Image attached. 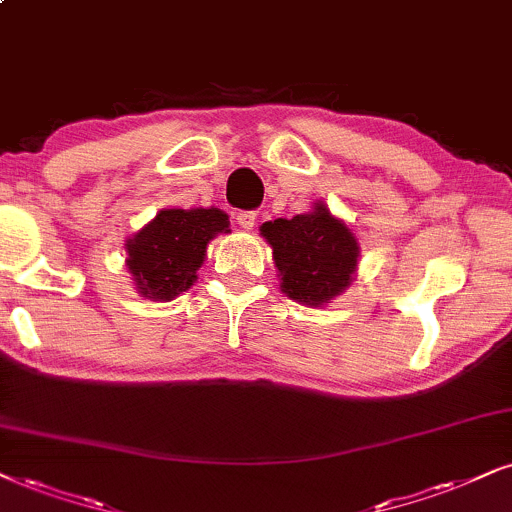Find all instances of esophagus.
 Returning <instances> with one entry per match:
<instances>
[{
    "mask_svg": "<svg viewBox=\"0 0 512 512\" xmlns=\"http://www.w3.org/2000/svg\"><path fill=\"white\" fill-rule=\"evenodd\" d=\"M236 222H238V226H241V229H252V226H255V222H257V212L255 210H241L236 215Z\"/></svg>",
    "mask_w": 512,
    "mask_h": 512,
    "instance_id": "esophagus-1",
    "label": "esophagus"
}]
</instances>
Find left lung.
Segmentation results:
<instances>
[{"mask_svg":"<svg viewBox=\"0 0 512 512\" xmlns=\"http://www.w3.org/2000/svg\"><path fill=\"white\" fill-rule=\"evenodd\" d=\"M260 231L274 248L283 293L300 304L316 307L352 283L359 257L357 238L323 205H316L309 215L264 222Z\"/></svg>","mask_w":512,"mask_h":512,"instance_id":"left-lung-1","label":"left lung"}]
</instances>
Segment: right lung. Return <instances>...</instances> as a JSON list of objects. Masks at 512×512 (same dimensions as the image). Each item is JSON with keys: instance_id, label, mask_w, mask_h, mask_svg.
<instances>
[{"instance_id": "obj_1", "label": "right lung", "mask_w": 512, "mask_h": 512, "mask_svg": "<svg viewBox=\"0 0 512 512\" xmlns=\"http://www.w3.org/2000/svg\"><path fill=\"white\" fill-rule=\"evenodd\" d=\"M229 231L222 210H163L127 241V269L137 290L151 300H172L189 290L205 262V248Z\"/></svg>"}]
</instances>
